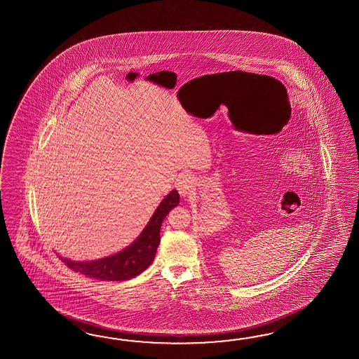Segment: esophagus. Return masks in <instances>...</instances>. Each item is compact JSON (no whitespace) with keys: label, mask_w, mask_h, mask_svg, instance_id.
<instances>
[{"label":"esophagus","mask_w":359,"mask_h":359,"mask_svg":"<svg viewBox=\"0 0 359 359\" xmlns=\"http://www.w3.org/2000/svg\"><path fill=\"white\" fill-rule=\"evenodd\" d=\"M195 178L191 176V175H182V176L178 177L176 181V187L178 192L182 195V196H189L191 195L194 190H195Z\"/></svg>","instance_id":"34e87169"}]
</instances>
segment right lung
<instances>
[{
	"mask_svg": "<svg viewBox=\"0 0 359 359\" xmlns=\"http://www.w3.org/2000/svg\"><path fill=\"white\" fill-rule=\"evenodd\" d=\"M178 203V191H170L156 208L141 235L122 252L91 262H74L60 255L59 258L74 272L101 281H126L133 278L153 263L156 249L161 244V223Z\"/></svg>",
	"mask_w": 359,
	"mask_h": 359,
	"instance_id": "add662e5",
	"label": "right lung"
}]
</instances>
